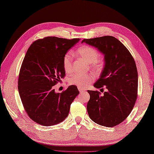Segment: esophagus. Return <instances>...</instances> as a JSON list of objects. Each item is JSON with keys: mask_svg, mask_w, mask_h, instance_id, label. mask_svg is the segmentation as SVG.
I'll return each mask as SVG.
<instances>
[{"mask_svg": "<svg viewBox=\"0 0 154 154\" xmlns=\"http://www.w3.org/2000/svg\"><path fill=\"white\" fill-rule=\"evenodd\" d=\"M78 89H79V92H84L85 90V89H82V88H78Z\"/></svg>", "mask_w": 154, "mask_h": 154, "instance_id": "34e87169", "label": "esophagus"}]
</instances>
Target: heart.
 Segmentation results:
<instances>
[{
	"instance_id": "1",
	"label": "heart",
	"mask_w": 154,
	"mask_h": 154,
	"mask_svg": "<svg viewBox=\"0 0 154 154\" xmlns=\"http://www.w3.org/2000/svg\"><path fill=\"white\" fill-rule=\"evenodd\" d=\"M77 54L83 59L89 63L91 69L97 72H100L104 67V60L99 57L97 50L94 47L84 45L77 50ZM72 55L70 52L65 54L63 58V66L66 73H71L72 70ZM95 79L93 73L74 74L69 78V82L71 85H76L78 88L85 89Z\"/></svg>"
}]
</instances>
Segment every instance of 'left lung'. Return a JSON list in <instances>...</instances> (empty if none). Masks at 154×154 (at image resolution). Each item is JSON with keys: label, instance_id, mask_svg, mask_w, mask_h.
<instances>
[{"label": "left lung", "instance_id": "8db88e82", "mask_svg": "<svg viewBox=\"0 0 154 154\" xmlns=\"http://www.w3.org/2000/svg\"><path fill=\"white\" fill-rule=\"evenodd\" d=\"M83 42L104 54V67L94 86L107 89L103 96L98 91H88L90 96L87 105L89 116L97 124L113 127L127 118L137 98L135 60L124 44L113 36L84 39Z\"/></svg>", "mask_w": 154, "mask_h": 154}]
</instances>
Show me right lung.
Listing matches in <instances>:
<instances>
[{
  "label": "right lung",
  "mask_w": 154,
  "mask_h": 154,
  "mask_svg": "<svg viewBox=\"0 0 154 154\" xmlns=\"http://www.w3.org/2000/svg\"><path fill=\"white\" fill-rule=\"evenodd\" d=\"M79 40L49 36L34 41L27 50L19 71L18 90L25 110L36 123L48 127L67 117L79 91L70 85L55 93L54 85L65 76L63 57Z\"/></svg>",
  "instance_id": "add662e5"
}]
</instances>
